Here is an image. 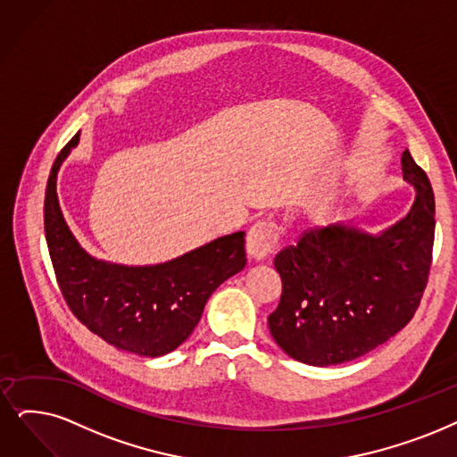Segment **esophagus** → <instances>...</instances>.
Listing matches in <instances>:
<instances>
[{"label":"esophagus","mask_w":457,"mask_h":457,"mask_svg":"<svg viewBox=\"0 0 457 457\" xmlns=\"http://www.w3.org/2000/svg\"><path fill=\"white\" fill-rule=\"evenodd\" d=\"M279 242V227L271 219H264V221L254 223L245 238L247 254L254 261H264L266 257L276 251Z\"/></svg>","instance_id":"esophagus-1"}]
</instances>
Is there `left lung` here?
Returning a JSON list of instances; mask_svg holds the SVG:
<instances>
[{"instance_id":"1","label":"left lung","mask_w":457,"mask_h":457,"mask_svg":"<svg viewBox=\"0 0 457 457\" xmlns=\"http://www.w3.org/2000/svg\"><path fill=\"white\" fill-rule=\"evenodd\" d=\"M416 200L377 236L349 225L307 230L273 259L283 288L268 317L271 337L309 366H336L386 343L414 317L428 285L435 196L411 152L401 155Z\"/></svg>"}]
</instances>
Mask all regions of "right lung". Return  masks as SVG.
I'll list each match as a JSON object with an SVG mask.
<instances>
[{
    "label": "right lung",
    "instance_id": "obj_1",
    "mask_svg": "<svg viewBox=\"0 0 457 457\" xmlns=\"http://www.w3.org/2000/svg\"><path fill=\"white\" fill-rule=\"evenodd\" d=\"M80 133L54 161L45 193V234L62 295L89 332L138 356H162L184 343L212 292L245 266V232L217 238L155 266L97 261L79 245L60 210L56 178Z\"/></svg>",
    "mask_w": 457,
    "mask_h": 457
}]
</instances>
